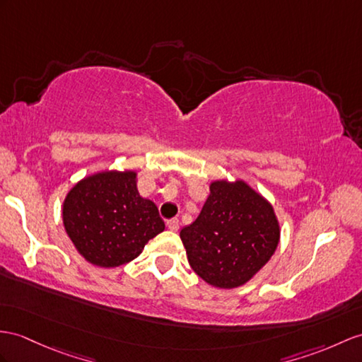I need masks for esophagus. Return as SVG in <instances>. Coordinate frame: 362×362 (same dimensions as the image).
<instances>
[{
  "mask_svg": "<svg viewBox=\"0 0 362 362\" xmlns=\"http://www.w3.org/2000/svg\"><path fill=\"white\" fill-rule=\"evenodd\" d=\"M167 227H169V230H172V232H178V228H180V219H178V218L167 219Z\"/></svg>",
  "mask_w": 362,
  "mask_h": 362,
  "instance_id": "obj_1",
  "label": "esophagus"
}]
</instances>
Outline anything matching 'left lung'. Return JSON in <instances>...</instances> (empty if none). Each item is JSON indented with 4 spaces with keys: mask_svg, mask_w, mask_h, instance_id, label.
I'll use <instances>...</instances> for the list:
<instances>
[{
    "mask_svg": "<svg viewBox=\"0 0 362 362\" xmlns=\"http://www.w3.org/2000/svg\"><path fill=\"white\" fill-rule=\"evenodd\" d=\"M181 240L190 267L219 288L243 286L275 253L279 224L272 206L244 181H215Z\"/></svg>",
    "mask_w": 362,
    "mask_h": 362,
    "instance_id": "8db88e82",
    "label": "left lung"
}]
</instances>
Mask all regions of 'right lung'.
<instances>
[{
    "label": "right lung",
    "instance_id": "1",
    "mask_svg": "<svg viewBox=\"0 0 362 362\" xmlns=\"http://www.w3.org/2000/svg\"><path fill=\"white\" fill-rule=\"evenodd\" d=\"M135 172H103L79 181L63 207L66 232L83 257L98 267L135 259L164 230L151 199L139 197Z\"/></svg>",
    "mask_w": 362,
    "mask_h": 362
}]
</instances>
